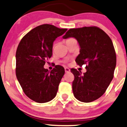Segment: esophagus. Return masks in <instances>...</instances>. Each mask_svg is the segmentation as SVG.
Instances as JSON below:
<instances>
[{"instance_id": "esophagus-1", "label": "esophagus", "mask_w": 127, "mask_h": 127, "mask_svg": "<svg viewBox=\"0 0 127 127\" xmlns=\"http://www.w3.org/2000/svg\"><path fill=\"white\" fill-rule=\"evenodd\" d=\"M64 69H65V72H66V73H69V72H70V69H69L68 67H65Z\"/></svg>"}]
</instances>
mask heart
Wrapping results in <instances>:
<instances>
[{
    "label": "heart",
    "mask_w": 127,
    "mask_h": 127,
    "mask_svg": "<svg viewBox=\"0 0 127 127\" xmlns=\"http://www.w3.org/2000/svg\"><path fill=\"white\" fill-rule=\"evenodd\" d=\"M72 40V38H70V39H68V40H67L66 41H68V40Z\"/></svg>",
    "instance_id": "heart-1"
}]
</instances>
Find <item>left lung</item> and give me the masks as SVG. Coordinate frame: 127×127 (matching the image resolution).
I'll return each instance as SVG.
<instances>
[{
  "label": "left lung",
  "instance_id": "left-lung-1",
  "mask_svg": "<svg viewBox=\"0 0 127 127\" xmlns=\"http://www.w3.org/2000/svg\"><path fill=\"white\" fill-rule=\"evenodd\" d=\"M70 37L76 39L80 47L75 61L79 66L87 64L83 75L71 69L75 76L73 95L81 102H92L105 93L113 78L116 65L113 44L109 36L96 26L70 29L63 38Z\"/></svg>",
  "mask_w": 127,
  "mask_h": 127
}]
</instances>
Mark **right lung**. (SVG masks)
I'll return each instance as SVG.
<instances>
[{"instance_id":"1","label":"right lung","mask_w":127,"mask_h":127,"mask_svg":"<svg viewBox=\"0 0 127 127\" xmlns=\"http://www.w3.org/2000/svg\"><path fill=\"white\" fill-rule=\"evenodd\" d=\"M67 30L52 25H40L25 35L18 46L17 78L25 95L35 102H49L56 96L64 69L58 65L49 72L44 65L52 57L54 41Z\"/></svg>"}]
</instances>
